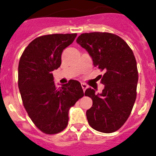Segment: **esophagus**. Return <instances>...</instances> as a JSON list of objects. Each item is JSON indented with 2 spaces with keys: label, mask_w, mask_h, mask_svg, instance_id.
<instances>
[{
  "label": "esophagus",
  "mask_w": 156,
  "mask_h": 156,
  "mask_svg": "<svg viewBox=\"0 0 156 156\" xmlns=\"http://www.w3.org/2000/svg\"><path fill=\"white\" fill-rule=\"evenodd\" d=\"M81 87H82L83 90H84V91H85V90L87 89V85L86 84H84V83H81Z\"/></svg>",
  "instance_id": "1"
}]
</instances>
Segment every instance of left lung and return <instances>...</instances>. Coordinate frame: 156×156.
I'll use <instances>...</instances> for the list:
<instances>
[{"instance_id": "obj_1", "label": "left lung", "mask_w": 156, "mask_h": 156, "mask_svg": "<svg viewBox=\"0 0 156 156\" xmlns=\"http://www.w3.org/2000/svg\"><path fill=\"white\" fill-rule=\"evenodd\" d=\"M76 42L88 52L94 66L105 71L101 94L90 87L84 93L93 100L86 112L88 123L97 131H116L128 119L136 100L138 71L133 51L122 37L108 32L84 33Z\"/></svg>"}]
</instances>
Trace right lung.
Masks as SVG:
<instances>
[{
    "mask_svg": "<svg viewBox=\"0 0 156 156\" xmlns=\"http://www.w3.org/2000/svg\"><path fill=\"white\" fill-rule=\"evenodd\" d=\"M77 34H53L33 40L20 57L18 86L23 106L40 130L47 134L62 131L69 111L84 96L79 81L70 80L56 87L52 72L61 65V55Z\"/></svg>",
    "mask_w": 156,
    "mask_h": 156,
    "instance_id": "add662e5",
    "label": "right lung"
}]
</instances>
